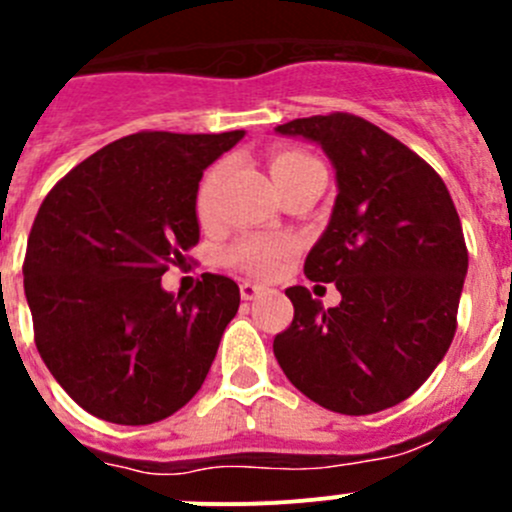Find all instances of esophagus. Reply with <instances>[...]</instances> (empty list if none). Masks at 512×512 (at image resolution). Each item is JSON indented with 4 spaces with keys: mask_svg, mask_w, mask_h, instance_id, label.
Listing matches in <instances>:
<instances>
[{
    "mask_svg": "<svg viewBox=\"0 0 512 512\" xmlns=\"http://www.w3.org/2000/svg\"><path fill=\"white\" fill-rule=\"evenodd\" d=\"M262 292H265V287L262 285H255V282H242L240 285V295L242 300H255V297H260Z\"/></svg>",
    "mask_w": 512,
    "mask_h": 512,
    "instance_id": "34e87169",
    "label": "esophagus"
}]
</instances>
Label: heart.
Instances as JSON below:
<instances>
[{
	"label": "heart",
	"instance_id": "1",
	"mask_svg": "<svg viewBox=\"0 0 512 512\" xmlns=\"http://www.w3.org/2000/svg\"><path fill=\"white\" fill-rule=\"evenodd\" d=\"M307 162H315L312 157L302 155V152H277L270 160V175L272 180H280L287 172L297 170V167L307 165ZM222 170L215 167V170L207 172V177L202 180L200 192H197V215L200 220H210L212 207H215V190L217 182H220ZM292 250L290 240L287 237H245L237 245H232L230 250L225 252V262L232 267H240V270L250 272V275L267 277L280 267L282 257Z\"/></svg>",
	"mask_w": 512,
	"mask_h": 512
}]
</instances>
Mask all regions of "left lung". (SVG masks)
Returning a JSON list of instances; mask_svg holds the SVG:
<instances>
[{"instance_id":"8db88e82","label":"left lung","mask_w":512,"mask_h":512,"mask_svg":"<svg viewBox=\"0 0 512 512\" xmlns=\"http://www.w3.org/2000/svg\"><path fill=\"white\" fill-rule=\"evenodd\" d=\"M277 135L315 142L335 170L330 222L305 275L335 282L322 307L290 287L295 320L275 337L287 380L327 410L370 415L415 393L455 335L468 250L453 197L413 150L355 114L277 124Z\"/></svg>"}]
</instances>
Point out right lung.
Returning <instances> with one entry per match:
<instances>
[{"label":"right lung","instance_id":"obj_1","mask_svg":"<svg viewBox=\"0 0 512 512\" xmlns=\"http://www.w3.org/2000/svg\"><path fill=\"white\" fill-rule=\"evenodd\" d=\"M242 137H122L44 197L29 232L24 295L44 365L87 413L150 425L202 388L240 287L207 272L190 295H175L162 275L200 242L202 172Z\"/></svg>","mask_w":512,"mask_h":512}]
</instances>
